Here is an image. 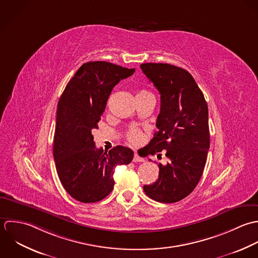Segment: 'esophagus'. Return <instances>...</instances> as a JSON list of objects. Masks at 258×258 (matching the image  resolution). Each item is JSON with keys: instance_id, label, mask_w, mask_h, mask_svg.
<instances>
[{"instance_id": "obj_1", "label": "esophagus", "mask_w": 258, "mask_h": 258, "mask_svg": "<svg viewBox=\"0 0 258 258\" xmlns=\"http://www.w3.org/2000/svg\"><path fill=\"white\" fill-rule=\"evenodd\" d=\"M134 161L135 162H143V161H145V159L143 157H141L138 154H135V155H134Z\"/></svg>"}]
</instances>
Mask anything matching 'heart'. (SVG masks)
Returning a JSON list of instances; mask_svg holds the SVG:
<instances>
[{"label":"heart","mask_w":258,"mask_h":258,"mask_svg":"<svg viewBox=\"0 0 258 258\" xmlns=\"http://www.w3.org/2000/svg\"><path fill=\"white\" fill-rule=\"evenodd\" d=\"M146 94H149V93L146 92V91H140L137 96L146 95ZM127 139H128V141H130L132 144L138 145V144H140L141 141H142V134H141V132H140L139 130H137L136 127H133V128H131V131L128 132Z\"/></svg>","instance_id":"heart-1"}]
</instances>
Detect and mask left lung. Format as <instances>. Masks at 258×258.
<instances>
[{"mask_svg":"<svg viewBox=\"0 0 258 258\" xmlns=\"http://www.w3.org/2000/svg\"><path fill=\"white\" fill-rule=\"evenodd\" d=\"M142 71L160 94L158 131L146 147L147 155L165 151L168 161L158 164V178L144 185L158 203L172 204L186 198L198 185L209 150L208 107L192 76L169 63L147 62ZM151 160V159H150Z\"/></svg>","mask_w":258,"mask_h":258,"instance_id":"8db88e82","label":"left lung"}]
</instances>
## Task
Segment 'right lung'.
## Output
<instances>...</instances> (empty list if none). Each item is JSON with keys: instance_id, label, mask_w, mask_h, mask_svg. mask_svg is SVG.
<instances>
[{"instance_id": "add662e5", "label": "right lung", "mask_w": 258, "mask_h": 258, "mask_svg": "<svg viewBox=\"0 0 258 258\" xmlns=\"http://www.w3.org/2000/svg\"><path fill=\"white\" fill-rule=\"evenodd\" d=\"M135 69L107 61L84 63L68 83L57 103L53 158L67 192L84 204L97 203L113 189V167L128 164L134 152L116 146L97 149L92 132L98 128L107 99L120 80Z\"/></svg>"}]
</instances>
